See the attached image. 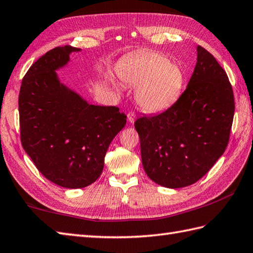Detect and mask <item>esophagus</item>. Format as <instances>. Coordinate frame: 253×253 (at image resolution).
Listing matches in <instances>:
<instances>
[{"label":"esophagus","instance_id":"esophagus-1","mask_svg":"<svg viewBox=\"0 0 253 253\" xmlns=\"http://www.w3.org/2000/svg\"><path fill=\"white\" fill-rule=\"evenodd\" d=\"M127 120H128V122H129L130 124H133V122H135V120H136V114L133 112H130V113H128L127 114Z\"/></svg>","mask_w":253,"mask_h":253}]
</instances>
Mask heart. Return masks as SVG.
Returning <instances> with one entry per match:
<instances>
[{"instance_id": "b5f03b06", "label": "heart", "mask_w": 253, "mask_h": 253, "mask_svg": "<svg viewBox=\"0 0 253 253\" xmlns=\"http://www.w3.org/2000/svg\"><path fill=\"white\" fill-rule=\"evenodd\" d=\"M118 76L136 89V101L142 110L160 113L169 109L181 94L185 75L159 52H144L118 68Z\"/></svg>"}]
</instances>
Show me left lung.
Returning <instances> with one entry per match:
<instances>
[{"label": "left lung", "mask_w": 253, "mask_h": 253, "mask_svg": "<svg viewBox=\"0 0 253 253\" xmlns=\"http://www.w3.org/2000/svg\"><path fill=\"white\" fill-rule=\"evenodd\" d=\"M186 90L165 112L135 123L149 178L166 188L195 184L222 157L229 140L235 102L227 74L211 53L197 46Z\"/></svg>", "instance_id": "left-lung-1"}]
</instances>
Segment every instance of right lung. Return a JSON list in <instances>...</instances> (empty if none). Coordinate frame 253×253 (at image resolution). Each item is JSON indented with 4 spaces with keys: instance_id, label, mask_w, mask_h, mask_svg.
I'll return each instance as SVG.
<instances>
[{
    "instance_id": "1",
    "label": "right lung",
    "mask_w": 253,
    "mask_h": 253,
    "mask_svg": "<svg viewBox=\"0 0 253 253\" xmlns=\"http://www.w3.org/2000/svg\"><path fill=\"white\" fill-rule=\"evenodd\" d=\"M57 46L32 64L21 82V144L36 168L54 184L76 189L99 178L113 139L126 125L116 106L89 104L62 84L56 71L80 52Z\"/></svg>"
}]
</instances>
